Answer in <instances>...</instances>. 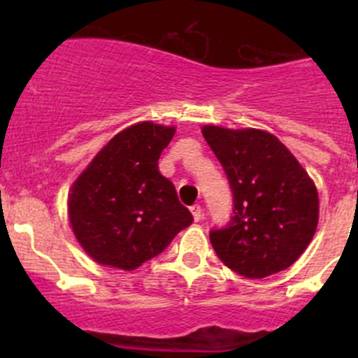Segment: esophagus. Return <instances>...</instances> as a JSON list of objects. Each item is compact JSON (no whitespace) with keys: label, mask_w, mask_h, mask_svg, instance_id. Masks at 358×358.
I'll return each instance as SVG.
<instances>
[{"label":"esophagus","mask_w":358,"mask_h":358,"mask_svg":"<svg viewBox=\"0 0 358 358\" xmlns=\"http://www.w3.org/2000/svg\"><path fill=\"white\" fill-rule=\"evenodd\" d=\"M190 211H192V215H194V220H196V222H201L202 220V208L199 204H194L192 208H190Z\"/></svg>","instance_id":"1"}]
</instances>
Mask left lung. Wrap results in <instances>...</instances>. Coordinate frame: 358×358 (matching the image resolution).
I'll list each match as a JSON object with an SVG mask.
<instances>
[{
	"label": "left lung",
	"mask_w": 358,
	"mask_h": 358,
	"mask_svg": "<svg viewBox=\"0 0 358 358\" xmlns=\"http://www.w3.org/2000/svg\"><path fill=\"white\" fill-rule=\"evenodd\" d=\"M202 135L234 196L230 222L209 232L218 258L248 279L286 270L308 246L319 223L312 178L277 136L262 129L204 126Z\"/></svg>",
	"instance_id": "left-lung-1"
}]
</instances>
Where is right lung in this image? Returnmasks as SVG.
<instances>
[{
	"label": "right lung",
	"mask_w": 358,
	"mask_h": 358,
	"mask_svg": "<svg viewBox=\"0 0 358 358\" xmlns=\"http://www.w3.org/2000/svg\"><path fill=\"white\" fill-rule=\"evenodd\" d=\"M171 126L138 122L114 136L69 194V220L83 249L100 265L135 270L161 255L194 222L175 185L159 173Z\"/></svg>",
	"instance_id": "right-lung-1"
}]
</instances>
